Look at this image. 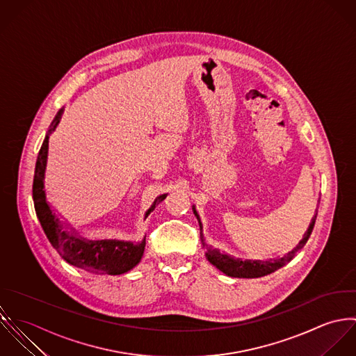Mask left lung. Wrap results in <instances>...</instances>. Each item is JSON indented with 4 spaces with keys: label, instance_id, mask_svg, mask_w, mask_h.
Masks as SVG:
<instances>
[{
    "label": "left lung",
    "instance_id": "8db88e82",
    "mask_svg": "<svg viewBox=\"0 0 356 356\" xmlns=\"http://www.w3.org/2000/svg\"><path fill=\"white\" fill-rule=\"evenodd\" d=\"M193 211L194 214L197 216L198 221H200V227L202 229V224H201V220H200V216L197 213L195 208L193 207ZM316 214L312 217L311 222H309V227L307 229V232L304 234L302 239L298 242V245L291 250L289 252L286 256L281 257V259H277V260H270V261H259V260H241V259H234L225 253H221L220 250L213 249L212 246L207 245L204 242V248H205V254H207V259L209 260V263H212L216 268H218L221 273H224L225 275L228 277H234V278H260V277H264V275H268L277 270H280L281 267H284V264H287L302 248L304 245L307 243L312 229H314V225H315V220H316ZM204 241V238H202Z\"/></svg>",
    "mask_w": 356,
    "mask_h": 356
}]
</instances>
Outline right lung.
Here are the masks:
<instances>
[{
	"label": "right lung",
	"instance_id": "obj_1",
	"mask_svg": "<svg viewBox=\"0 0 356 356\" xmlns=\"http://www.w3.org/2000/svg\"><path fill=\"white\" fill-rule=\"evenodd\" d=\"M63 114V108L58 111L55 115L44 143L40 148L34 181H33V201L35 213L41 222V227L49 239L51 245L56 249V252L74 267H78L85 271L96 273V274H107V275H120L128 273L134 267L139 264L142 260L145 238L142 242L134 243L127 241L117 239H103V241H88L81 236L74 235L63 228V224L59 221L56 214L51 209L47 202V195L44 190V179L47 169V158H48V144L49 135L56 129ZM166 198V194L159 195L151 208L145 212L147 217L151 213L161 201Z\"/></svg>",
	"mask_w": 356,
	"mask_h": 356
}]
</instances>
